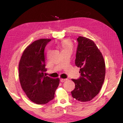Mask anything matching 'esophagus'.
I'll return each mask as SVG.
<instances>
[{
	"instance_id": "obj_1",
	"label": "esophagus",
	"mask_w": 123,
	"mask_h": 123,
	"mask_svg": "<svg viewBox=\"0 0 123 123\" xmlns=\"http://www.w3.org/2000/svg\"><path fill=\"white\" fill-rule=\"evenodd\" d=\"M67 80V79H61V82H64V81H66Z\"/></svg>"
}]
</instances>
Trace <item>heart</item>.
I'll return each mask as SVG.
<instances>
[{
  "label": "heart",
  "mask_w": 123,
  "mask_h": 123,
  "mask_svg": "<svg viewBox=\"0 0 123 123\" xmlns=\"http://www.w3.org/2000/svg\"><path fill=\"white\" fill-rule=\"evenodd\" d=\"M62 46L63 48L62 50H71L73 48L72 43L68 39H65L62 42Z\"/></svg>",
  "instance_id": "b5f03b06"
}]
</instances>
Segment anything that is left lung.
Returning <instances> with one entry per match:
<instances>
[{"mask_svg": "<svg viewBox=\"0 0 123 123\" xmlns=\"http://www.w3.org/2000/svg\"><path fill=\"white\" fill-rule=\"evenodd\" d=\"M75 65L81 76L72 79L75 84L72 97L80 102L90 101L98 93L105 80L106 66L102 53L93 41L79 36L77 38Z\"/></svg>", "mask_w": 123, "mask_h": 123, "instance_id": "1", "label": "left lung"}]
</instances>
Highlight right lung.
<instances>
[{"mask_svg":"<svg viewBox=\"0 0 123 123\" xmlns=\"http://www.w3.org/2000/svg\"><path fill=\"white\" fill-rule=\"evenodd\" d=\"M51 39L42 38L33 42L25 48L19 62V79L27 97L36 104L48 103L54 98L59 84L58 78L53 79L44 74V48Z\"/></svg>","mask_w":123,"mask_h":123,"instance_id":"obj_1","label":"right lung"}]
</instances>
